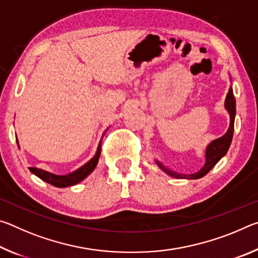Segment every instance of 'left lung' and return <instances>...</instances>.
Segmentation results:
<instances>
[{"instance_id":"8db88e82","label":"left lung","mask_w":258,"mask_h":258,"mask_svg":"<svg viewBox=\"0 0 258 258\" xmlns=\"http://www.w3.org/2000/svg\"><path fill=\"white\" fill-rule=\"evenodd\" d=\"M225 109L228 110L230 115V126L228 132H226L223 137L218 138L212 141L206 148V161L205 165L200 171L196 172L194 174H180L171 169L165 167V166L156 160V164L159 166L160 169H163L165 173H167L169 176H173L175 178H189V180H196V178H200L206 175V174L211 171V169L215 166L222 157H224L228 152L229 148L231 146L233 138V130H234V118H235V98L233 95L232 87H230L229 93L226 94L225 99Z\"/></svg>"}]
</instances>
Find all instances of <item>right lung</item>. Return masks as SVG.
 <instances>
[{"mask_svg": "<svg viewBox=\"0 0 258 258\" xmlns=\"http://www.w3.org/2000/svg\"><path fill=\"white\" fill-rule=\"evenodd\" d=\"M104 133L102 134V138H103ZM102 138H101V140H102ZM101 140H100L97 152H95L93 158L87 161L85 165H83L82 167L76 169L75 172H73L71 174H67V175H55V174L43 171V169L36 168V167H29V171L33 174H35L36 176L40 177L41 180L50 183V184L54 185L56 187H66V186L77 184L78 182L84 180L85 177L89 176L90 174L94 171L95 166H97L99 158H100V154H101V145H102Z\"/></svg>", "mask_w": 258, "mask_h": 258, "instance_id": "add662e5", "label": "right lung"}]
</instances>
